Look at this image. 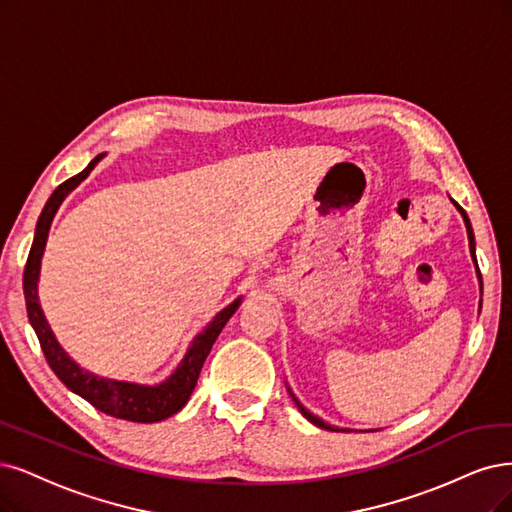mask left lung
<instances>
[{"label":"left lung","mask_w":512,"mask_h":512,"mask_svg":"<svg viewBox=\"0 0 512 512\" xmlns=\"http://www.w3.org/2000/svg\"><path fill=\"white\" fill-rule=\"evenodd\" d=\"M458 206V211L462 213V217H464V223H466V232H468V242H470V253H472V259H475V263H477V255H475V234H472V225H470V221H468V215L464 213V208L458 204V202H453ZM479 276H481V272H479ZM297 403V401H295ZM297 407H299V411L304 413V418H308L314 426H318V428H325V430H337L339 432V428H335V426H331V424H325L323 420L320 418H316V415H312L304 405H299L297 403Z\"/></svg>","instance_id":"1"}]
</instances>
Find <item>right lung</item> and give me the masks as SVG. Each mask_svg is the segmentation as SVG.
<instances>
[{"instance_id":"1","label":"right lung","mask_w":512,"mask_h":512,"mask_svg":"<svg viewBox=\"0 0 512 512\" xmlns=\"http://www.w3.org/2000/svg\"><path fill=\"white\" fill-rule=\"evenodd\" d=\"M101 158L103 156H97L82 170V173H78L56 187L52 196L48 198L40 219H37L35 238L27 257L25 274H23L27 316H29L31 327L35 329L37 339H40V346L50 369L71 392L80 394L82 399H86L92 407H97L99 411L111 415V418L139 422V424H154L170 418V415H175L189 401V396H192L196 388L198 375L206 361V356L211 352L215 339L225 327L227 320H230V316L236 312L240 299H236L232 306H227L213 318V323L194 339L192 346H189L177 371L160 386H137V384H126L116 380H103V377L92 375L71 361V358L65 354V350L59 346V342L54 339L46 323L40 301H37V278H40V263H42L44 246L48 240V230H50L54 213L59 211L65 196L90 175V170Z\"/></svg>"}]
</instances>
